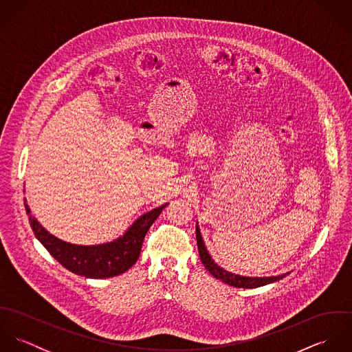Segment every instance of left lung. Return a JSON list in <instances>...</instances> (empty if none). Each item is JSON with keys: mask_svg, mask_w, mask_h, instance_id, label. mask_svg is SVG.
Instances as JSON below:
<instances>
[{"mask_svg": "<svg viewBox=\"0 0 352 352\" xmlns=\"http://www.w3.org/2000/svg\"><path fill=\"white\" fill-rule=\"evenodd\" d=\"M197 243H198V250H199V256H201V263L203 265L206 267V270L217 279L222 280L223 283H228L229 286H233V287H243V289H256V287H260V286H265V285H270V283H274L282 278H285L287 274H283V275H279V276H271V278H247V276H240V275H236V274H232V272H228L225 270H222L221 267H218L212 258L210 257L208 252L204 247V243L201 240V230L197 226Z\"/></svg>", "mask_w": 352, "mask_h": 352, "instance_id": "obj_1", "label": "left lung"}]
</instances>
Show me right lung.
I'll list each match as a JSON object with an SVG mask.
<instances>
[{"label":"right lung","instance_id":"obj_1","mask_svg":"<svg viewBox=\"0 0 352 352\" xmlns=\"http://www.w3.org/2000/svg\"><path fill=\"white\" fill-rule=\"evenodd\" d=\"M166 204L140 217L123 237L115 240L113 243L92 247L73 245L58 240L56 237L51 236L46 229H43L34 217H31V211L27 204L25 210L35 237L59 264L80 276L102 279L120 275L135 264L149 228Z\"/></svg>","mask_w":352,"mask_h":352}]
</instances>
